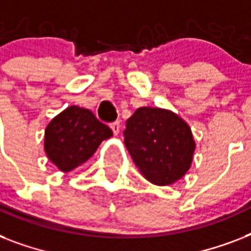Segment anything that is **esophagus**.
Listing matches in <instances>:
<instances>
[{"label": "esophagus", "mask_w": 251, "mask_h": 251, "mask_svg": "<svg viewBox=\"0 0 251 251\" xmlns=\"http://www.w3.org/2000/svg\"><path fill=\"white\" fill-rule=\"evenodd\" d=\"M110 129L113 130L114 135H117L120 133V129H121V126H120V121H114L110 124Z\"/></svg>", "instance_id": "esophagus-1"}]
</instances>
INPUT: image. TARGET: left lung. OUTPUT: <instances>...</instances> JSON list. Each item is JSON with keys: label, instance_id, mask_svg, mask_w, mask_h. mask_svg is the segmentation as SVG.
Segmentation results:
<instances>
[{"label": "left lung", "instance_id": "1", "mask_svg": "<svg viewBox=\"0 0 251 251\" xmlns=\"http://www.w3.org/2000/svg\"><path fill=\"white\" fill-rule=\"evenodd\" d=\"M124 135L134 164L153 185H172L190 169L195 141L190 126L172 110L138 108Z\"/></svg>", "mask_w": 251, "mask_h": 251}]
</instances>
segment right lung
<instances>
[{
  "label": "right lung",
  "mask_w": 251,
  "mask_h": 251,
  "mask_svg": "<svg viewBox=\"0 0 251 251\" xmlns=\"http://www.w3.org/2000/svg\"><path fill=\"white\" fill-rule=\"evenodd\" d=\"M113 135L91 110L72 105L57 114L45 129L47 156L61 172H70L86 163L104 139Z\"/></svg>",
  "instance_id": "1"
}]
</instances>
